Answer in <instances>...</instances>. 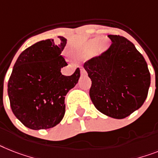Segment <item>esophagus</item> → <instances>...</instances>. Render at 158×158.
<instances>
[{"instance_id": "obj_1", "label": "esophagus", "mask_w": 158, "mask_h": 158, "mask_svg": "<svg viewBox=\"0 0 158 158\" xmlns=\"http://www.w3.org/2000/svg\"><path fill=\"white\" fill-rule=\"evenodd\" d=\"M81 76H86L87 72L85 71L84 69H81Z\"/></svg>"}]
</instances>
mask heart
<instances>
[{"mask_svg": "<svg viewBox=\"0 0 158 158\" xmlns=\"http://www.w3.org/2000/svg\"><path fill=\"white\" fill-rule=\"evenodd\" d=\"M102 39L101 38H95V39H93L91 40L89 42L87 45L85 46V48L83 49L81 52V55L82 56H88L90 54H92L93 52H94L97 48L98 47V44L101 42Z\"/></svg>", "mask_w": 158, "mask_h": 158, "instance_id": "1", "label": "heart"}]
</instances>
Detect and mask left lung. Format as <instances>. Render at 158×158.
Here are the masks:
<instances>
[{
	"label": "left lung",
	"mask_w": 158,
	"mask_h": 158,
	"mask_svg": "<svg viewBox=\"0 0 158 158\" xmlns=\"http://www.w3.org/2000/svg\"><path fill=\"white\" fill-rule=\"evenodd\" d=\"M111 45L84 64L92 81L89 96L97 110L114 118H124L143 105L150 85V73L131 42L109 35Z\"/></svg>",
	"instance_id": "obj_1"
}]
</instances>
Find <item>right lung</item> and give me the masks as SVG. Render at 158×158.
Listing matches in <instances>:
<instances>
[{
	"label": "right lung",
	"instance_id": "1",
	"mask_svg": "<svg viewBox=\"0 0 158 158\" xmlns=\"http://www.w3.org/2000/svg\"><path fill=\"white\" fill-rule=\"evenodd\" d=\"M38 42L21 53L8 82L12 111L24 126L33 130L48 129L60 123L65 113L64 98L80 77L77 68L64 76L68 64L61 56L67 40Z\"/></svg>",
	"mask_w": 158,
	"mask_h": 158
}]
</instances>
